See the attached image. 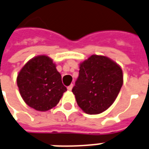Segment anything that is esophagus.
<instances>
[{"mask_svg": "<svg viewBox=\"0 0 149 149\" xmlns=\"http://www.w3.org/2000/svg\"><path fill=\"white\" fill-rule=\"evenodd\" d=\"M72 87H73V84H70L69 87H67V89L69 90V91H72Z\"/></svg>", "mask_w": 149, "mask_h": 149, "instance_id": "obj_1", "label": "esophagus"}]
</instances>
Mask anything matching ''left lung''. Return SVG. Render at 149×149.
<instances>
[{"label":"left lung","mask_w":149,"mask_h":149,"mask_svg":"<svg viewBox=\"0 0 149 149\" xmlns=\"http://www.w3.org/2000/svg\"><path fill=\"white\" fill-rule=\"evenodd\" d=\"M122 69L108 57L93 54L79 65L72 91L77 105L88 114H98L112 105L123 82Z\"/></svg>","instance_id":"left-lung-1"}]
</instances>
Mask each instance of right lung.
Returning a JSON list of instances; mask_svg holds the SVG:
<instances>
[{
	"mask_svg": "<svg viewBox=\"0 0 149 149\" xmlns=\"http://www.w3.org/2000/svg\"><path fill=\"white\" fill-rule=\"evenodd\" d=\"M17 85L27 105L41 112L54 107L67 91L55 65L46 55L35 57L22 67Z\"/></svg>",
	"mask_w": 149,
	"mask_h": 149,
	"instance_id": "right-lung-1",
	"label": "right lung"
}]
</instances>
